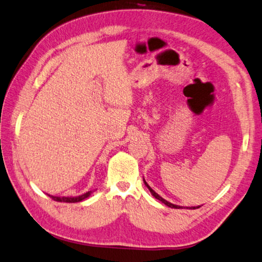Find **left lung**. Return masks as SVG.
<instances>
[{"label":"left lung","mask_w":262,"mask_h":262,"mask_svg":"<svg viewBox=\"0 0 262 262\" xmlns=\"http://www.w3.org/2000/svg\"><path fill=\"white\" fill-rule=\"evenodd\" d=\"M143 183H144V185H146L147 186V188H148V190L149 191H150V193L152 194V196L154 197H155L156 199H159V201L160 202H162V203H163V204L164 205H167L168 207H172V209H183V207L184 206H180V205H176V204H172V203H170V202H168V201H165V199L164 198H162L161 196H160V194L159 193H156L155 192V191H154L151 188H150V186H149V184L147 183V182H146V180H144V178H143ZM198 207H201V205H198V206H191V207H186V209H191V210H194V209H198ZM184 209H185V207H184Z\"/></svg>","instance_id":"1"}]
</instances>
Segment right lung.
Instances as JSON below:
<instances>
[{
    "label": "right lung",
    "instance_id": "right-lung-1",
    "mask_svg": "<svg viewBox=\"0 0 262 262\" xmlns=\"http://www.w3.org/2000/svg\"><path fill=\"white\" fill-rule=\"evenodd\" d=\"M92 193H93V191H87V192L80 194V196H74V197H58V196H53V194H49V193H48V196L50 198H52L53 201H56V202L78 203V202H82L86 198H89Z\"/></svg>",
    "mask_w": 262,
    "mask_h": 262
}]
</instances>
